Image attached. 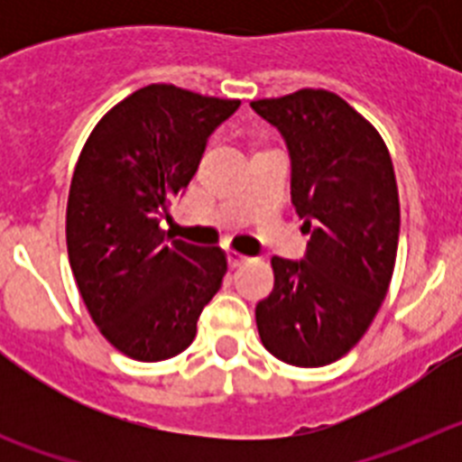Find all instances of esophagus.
<instances>
[{
  "mask_svg": "<svg viewBox=\"0 0 462 462\" xmlns=\"http://www.w3.org/2000/svg\"><path fill=\"white\" fill-rule=\"evenodd\" d=\"M226 259H228V266H231V268H240V266H245L247 261H250L247 256L238 254V252H234V250L226 252Z\"/></svg>",
  "mask_w": 462,
  "mask_h": 462,
  "instance_id": "34e87169",
  "label": "esophagus"
}]
</instances>
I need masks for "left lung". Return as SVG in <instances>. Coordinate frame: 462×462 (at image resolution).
Instances as JSON below:
<instances>
[{
    "instance_id": "obj_1",
    "label": "left lung",
    "mask_w": 462,
    "mask_h": 462,
    "mask_svg": "<svg viewBox=\"0 0 462 462\" xmlns=\"http://www.w3.org/2000/svg\"><path fill=\"white\" fill-rule=\"evenodd\" d=\"M291 159V203L310 243L300 261L273 256L275 287L256 305L263 346L298 368L345 356L389 291L400 236L391 154L337 94L300 89L252 101Z\"/></svg>"
}]
</instances>
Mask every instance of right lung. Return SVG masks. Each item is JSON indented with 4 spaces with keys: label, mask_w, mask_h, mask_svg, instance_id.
<instances>
[{
    "label": "right lung",
    "mask_w": 462,
    "mask_h": 462,
    "mask_svg": "<svg viewBox=\"0 0 462 462\" xmlns=\"http://www.w3.org/2000/svg\"><path fill=\"white\" fill-rule=\"evenodd\" d=\"M175 85H148L94 126L73 171L67 250L106 340L143 363L191 345L219 291L226 254L166 240L159 224L199 169L210 134L238 110Z\"/></svg>",
    "instance_id": "obj_1"
}]
</instances>
